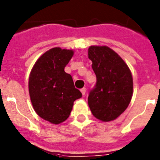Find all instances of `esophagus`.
<instances>
[{"mask_svg": "<svg viewBox=\"0 0 160 160\" xmlns=\"http://www.w3.org/2000/svg\"><path fill=\"white\" fill-rule=\"evenodd\" d=\"M80 91H81V93H82L83 96H85V93H86V89H85V87H84V88H82L80 90Z\"/></svg>", "mask_w": 160, "mask_h": 160, "instance_id": "obj_1", "label": "esophagus"}]
</instances>
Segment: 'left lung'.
<instances>
[{"instance_id": "obj_1", "label": "left lung", "mask_w": 160, "mask_h": 160, "mask_svg": "<svg viewBox=\"0 0 160 160\" xmlns=\"http://www.w3.org/2000/svg\"><path fill=\"white\" fill-rule=\"evenodd\" d=\"M88 57L96 83L90 90L88 104L94 117L103 122L118 118L132 96V77L122 58L107 46H91Z\"/></svg>"}]
</instances>
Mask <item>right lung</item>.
I'll return each mask as SVG.
<instances>
[{
    "label": "right lung",
    "mask_w": 160,
    "mask_h": 160,
    "mask_svg": "<svg viewBox=\"0 0 160 160\" xmlns=\"http://www.w3.org/2000/svg\"><path fill=\"white\" fill-rule=\"evenodd\" d=\"M74 52L53 48L40 57L29 76L32 104L40 118L51 123L63 122L69 117L75 100L82 94L64 71Z\"/></svg>",
    "instance_id": "obj_1"
}]
</instances>
